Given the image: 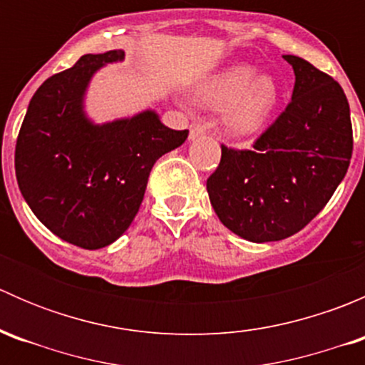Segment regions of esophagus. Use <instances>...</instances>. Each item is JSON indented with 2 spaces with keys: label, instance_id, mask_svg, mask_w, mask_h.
<instances>
[{
  "label": "esophagus",
  "instance_id": "esophagus-1",
  "mask_svg": "<svg viewBox=\"0 0 365 365\" xmlns=\"http://www.w3.org/2000/svg\"><path fill=\"white\" fill-rule=\"evenodd\" d=\"M205 135V127L200 123H192L190 125V132H189V139L194 141V139H200Z\"/></svg>",
  "mask_w": 365,
  "mask_h": 365
}]
</instances>
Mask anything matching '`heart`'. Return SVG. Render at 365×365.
<instances>
[{
    "label": "heart",
    "mask_w": 365,
    "mask_h": 365,
    "mask_svg": "<svg viewBox=\"0 0 365 365\" xmlns=\"http://www.w3.org/2000/svg\"><path fill=\"white\" fill-rule=\"evenodd\" d=\"M197 97L212 109H226L224 127L235 138H247L263 128L281 97L277 81L256 76L251 65H235L197 88Z\"/></svg>",
    "instance_id": "b5f03b06"
}]
</instances>
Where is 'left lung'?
Returning a JSON list of instances; mask_svg holds the SVG:
<instances>
[{
  "label": "left lung",
  "instance_id": "obj_1",
  "mask_svg": "<svg viewBox=\"0 0 365 365\" xmlns=\"http://www.w3.org/2000/svg\"><path fill=\"white\" fill-rule=\"evenodd\" d=\"M295 72L292 102L254 143L222 146L219 168L206 180L220 222L244 240L288 238L329 203L353 152L349 104L339 83L309 61L284 54Z\"/></svg>",
  "mask_w": 365,
  "mask_h": 365
}]
</instances>
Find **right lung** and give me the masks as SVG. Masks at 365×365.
<instances>
[{
    "label": "right lung",
    "mask_w": 365,
    "mask_h": 365,
    "mask_svg": "<svg viewBox=\"0 0 365 365\" xmlns=\"http://www.w3.org/2000/svg\"><path fill=\"white\" fill-rule=\"evenodd\" d=\"M125 60L121 49L84 54L49 77L29 101L16 146L21 194L56 237L83 249H102L134 220L150 171L185 143L155 109L97 123L86 113L95 73Z\"/></svg>",
    "instance_id": "1"
}]
</instances>
